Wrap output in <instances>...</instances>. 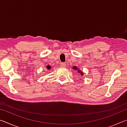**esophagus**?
I'll return each mask as SVG.
<instances>
[{"label": "esophagus", "instance_id": "esophagus-1", "mask_svg": "<svg viewBox=\"0 0 127 127\" xmlns=\"http://www.w3.org/2000/svg\"><path fill=\"white\" fill-rule=\"evenodd\" d=\"M65 63H61V67L64 68V67H65Z\"/></svg>", "mask_w": 127, "mask_h": 127}]
</instances>
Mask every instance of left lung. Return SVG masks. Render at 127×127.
<instances>
[{
  "instance_id": "left-lung-1",
  "label": "left lung",
  "mask_w": 127,
  "mask_h": 127,
  "mask_svg": "<svg viewBox=\"0 0 127 127\" xmlns=\"http://www.w3.org/2000/svg\"><path fill=\"white\" fill-rule=\"evenodd\" d=\"M73 68H74V69H77V68H76V66H73ZM78 73H81V75H83V73L82 72H81V71H79V72H78Z\"/></svg>"
}]
</instances>
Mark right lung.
Segmentation results:
<instances>
[{
    "instance_id": "1",
    "label": "right lung",
    "mask_w": 127,
    "mask_h": 127,
    "mask_svg": "<svg viewBox=\"0 0 127 127\" xmlns=\"http://www.w3.org/2000/svg\"><path fill=\"white\" fill-rule=\"evenodd\" d=\"M50 68H51V66H50V65H48V66H47V69H50Z\"/></svg>"
}]
</instances>
